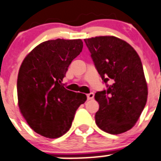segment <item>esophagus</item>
I'll list each match as a JSON object with an SVG mask.
<instances>
[{
	"mask_svg": "<svg viewBox=\"0 0 161 161\" xmlns=\"http://www.w3.org/2000/svg\"><path fill=\"white\" fill-rule=\"evenodd\" d=\"M93 98H94V93L91 92V93H88V95H87V99L89 100V99H92Z\"/></svg>",
	"mask_w": 161,
	"mask_h": 161,
	"instance_id": "1",
	"label": "esophagus"
}]
</instances>
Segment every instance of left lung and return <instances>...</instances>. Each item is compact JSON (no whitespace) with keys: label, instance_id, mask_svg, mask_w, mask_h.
<instances>
[{"label":"left lung","instance_id":"8db88e82","mask_svg":"<svg viewBox=\"0 0 161 161\" xmlns=\"http://www.w3.org/2000/svg\"><path fill=\"white\" fill-rule=\"evenodd\" d=\"M107 90L97 92L98 127L111 134L129 130L138 120L147 102L148 87L140 57L129 43L114 36L85 39Z\"/></svg>","mask_w":161,"mask_h":161}]
</instances>
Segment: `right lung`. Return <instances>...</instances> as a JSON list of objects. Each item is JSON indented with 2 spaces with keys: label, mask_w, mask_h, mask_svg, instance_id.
<instances>
[{
  "label": "right lung",
  "mask_w": 161,
  "mask_h": 161,
  "mask_svg": "<svg viewBox=\"0 0 161 161\" xmlns=\"http://www.w3.org/2000/svg\"><path fill=\"white\" fill-rule=\"evenodd\" d=\"M83 48L81 39H53L36 47L23 61L18 73L19 111L35 132L60 137L70 129L85 94L67 90L62 81L72 61Z\"/></svg>",
  "instance_id": "obj_1"
}]
</instances>
